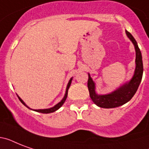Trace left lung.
Wrapping results in <instances>:
<instances>
[{
    "mask_svg": "<svg viewBox=\"0 0 149 149\" xmlns=\"http://www.w3.org/2000/svg\"><path fill=\"white\" fill-rule=\"evenodd\" d=\"M126 35L132 42L136 52V58H135V70L132 79L126 84H123L116 91H113L107 94L100 95L96 93L95 83L88 73L89 78L87 82L90 97L96 105L103 108H113L118 107L123 104H126L133 97L135 94L137 90L139 88L140 83L142 79L143 74V63H142V56L141 51L139 49L137 42L132 36V35L127 31H126Z\"/></svg>",
    "mask_w": 149,
    "mask_h": 149,
    "instance_id": "obj_1",
    "label": "left lung"
}]
</instances>
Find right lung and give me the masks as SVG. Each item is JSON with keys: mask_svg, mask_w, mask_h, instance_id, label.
Returning a JSON list of instances; mask_svg holds the SVG:
<instances>
[{"mask_svg": "<svg viewBox=\"0 0 149 149\" xmlns=\"http://www.w3.org/2000/svg\"><path fill=\"white\" fill-rule=\"evenodd\" d=\"M72 78H71V79H70V81H69V83H68L67 84V86H66V91H65V96H64V97L63 98V100H61L59 103H58V104H56V105H55V106L53 107H51V108H48V109H39V110H33V111H37V112H39V113H52V112H54V111H57L58 108H60L61 107L63 106V104H64V102L65 101V100H66V98H67V95H68V90H69V88H70V85H71V83H72ZM18 99L20 100V101L22 102V104H24V106H26L28 108L31 109L30 107H29L27 106L26 104H25V103H24L23 100H22L21 98L18 97ZM31 110H32V109H31Z\"/></svg>", "mask_w": 149, "mask_h": 149, "instance_id": "add662e5", "label": "right lung"}]
</instances>
